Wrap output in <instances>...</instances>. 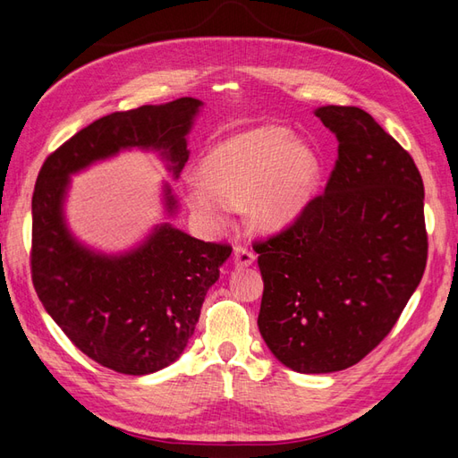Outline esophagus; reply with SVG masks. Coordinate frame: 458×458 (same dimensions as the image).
I'll list each match as a JSON object with an SVG mask.
<instances>
[{"instance_id": "esophagus-1", "label": "esophagus", "mask_w": 458, "mask_h": 458, "mask_svg": "<svg viewBox=\"0 0 458 458\" xmlns=\"http://www.w3.org/2000/svg\"><path fill=\"white\" fill-rule=\"evenodd\" d=\"M233 255H235V259H233V260H235L237 268L250 267V264L255 262V252H252L247 247H235V252H233Z\"/></svg>"}]
</instances>
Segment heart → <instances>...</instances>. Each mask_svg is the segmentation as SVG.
<instances>
[{
  "label": "heart",
  "mask_w": 458,
  "mask_h": 458,
  "mask_svg": "<svg viewBox=\"0 0 458 458\" xmlns=\"http://www.w3.org/2000/svg\"><path fill=\"white\" fill-rule=\"evenodd\" d=\"M186 190L188 206L209 225H223L231 206H247L260 231H280L318 194L321 160L280 125H257L211 147Z\"/></svg>",
  "instance_id": "1"
}]
</instances>
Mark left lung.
I'll return each mask as SVG.
<instances>
[{"label":"left lung","mask_w":458,"mask_h":458,"mask_svg":"<svg viewBox=\"0 0 458 458\" xmlns=\"http://www.w3.org/2000/svg\"><path fill=\"white\" fill-rule=\"evenodd\" d=\"M339 140L321 196L255 242L259 329L284 367L344 370L392 331L428 262L423 180L408 150L360 107L315 109Z\"/></svg>","instance_id":"8db88e82"}]
</instances>
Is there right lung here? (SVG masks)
Here are the masks:
<instances>
[{
	"label": "right lung",
	"mask_w": 458,
	"mask_h": 458,
	"mask_svg": "<svg viewBox=\"0 0 458 458\" xmlns=\"http://www.w3.org/2000/svg\"><path fill=\"white\" fill-rule=\"evenodd\" d=\"M201 106L199 99L180 98L101 117L56 148L38 172L30 249L37 296L86 357L121 374L157 372L184 352L231 247L160 223L135 249L98 252L66 225L70 176L121 150L140 148L160 152L178 178ZM165 208L168 216L178 209L168 184Z\"/></svg>",
	"instance_id": "add662e5"
}]
</instances>
